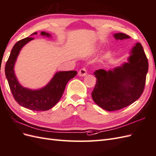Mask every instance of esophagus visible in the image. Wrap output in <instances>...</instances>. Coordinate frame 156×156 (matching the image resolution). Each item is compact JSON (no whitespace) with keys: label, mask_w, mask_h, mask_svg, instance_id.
I'll return each mask as SVG.
<instances>
[{"label":"esophagus","mask_w":156,"mask_h":156,"mask_svg":"<svg viewBox=\"0 0 156 156\" xmlns=\"http://www.w3.org/2000/svg\"><path fill=\"white\" fill-rule=\"evenodd\" d=\"M78 75L80 76V77H84V76L87 75V70L85 68H82V69H81L78 72Z\"/></svg>","instance_id":"34e87169"}]
</instances>
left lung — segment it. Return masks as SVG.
I'll return each instance as SVG.
<instances>
[{
  "label": "left lung",
  "instance_id": "8db88e82",
  "mask_svg": "<svg viewBox=\"0 0 156 156\" xmlns=\"http://www.w3.org/2000/svg\"><path fill=\"white\" fill-rule=\"evenodd\" d=\"M116 40L128 39L124 33L114 35ZM148 62L140 43L131 50L128 62L113 70L94 71L97 79L92 98L95 103L107 111L120 110L137 101L142 95L146 84Z\"/></svg>",
  "mask_w": 156,
  "mask_h": 156
}]
</instances>
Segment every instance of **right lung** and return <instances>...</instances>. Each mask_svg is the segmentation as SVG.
<instances>
[{"label":"right lung","instance_id":"add662e5","mask_svg":"<svg viewBox=\"0 0 156 156\" xmlns=\"http://www.w3.org/2000/svg\"><path fill=\"white\" fill-rule=\"evenodd\" d=\"M36 34L37 32H34L33 34ZM41 35L50 36L45 32H41ZM33 39V37H28L15 44L6 63L5 75L12 95L19 105L32 111H45L54 107L60 100L67 82L73 78L77 72L76 71L58 72L46 86L38 90H31L22 87L18 83L14 74V64L20 49Z\"/></svg>","mask_w":156,"mask_h":156}]
</instances>
